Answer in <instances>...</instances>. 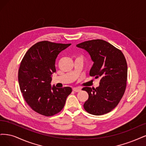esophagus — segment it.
<instances>
[{"label": "esophagus", "mask_w": 146, "mask_h": 146, "mask_svg": "<svg viewBox=\"0 0 146 146\" xmlns=\"http://www.w3.org/2000/svg\"><path fill=\"white\" fill-rule=\"evenodd\" d=\"M73 90L74 92H79L81 90V88H79V87H74L73 88Z\"/></svg>", "instance_id": "esophagus-1"}]
</instances>
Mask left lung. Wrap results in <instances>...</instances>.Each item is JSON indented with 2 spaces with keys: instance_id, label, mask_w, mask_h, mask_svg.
I'll return each instance as SVG.
<instances>
[{
  "instance_id": "8db88e82",
  "label": "left lung",
  "mask_w": 146,
  "mask_h": 146,
  "mask_svg": "<svg viewBox=\"0 0 146 146\" xmlns=\"http://www.w3.org/2000/svg\"><path fill=\"white\" fill-rule=\"evenodd\" d=\"M76 46L90 56L93 64L90 76L101 78L100 86L96 88H82L88 94L84 109L94 115L107 113L118 104L125 92L127 65L124 56L120 50L101 39L84 42Z\"/></svg>"
}]
</instances>
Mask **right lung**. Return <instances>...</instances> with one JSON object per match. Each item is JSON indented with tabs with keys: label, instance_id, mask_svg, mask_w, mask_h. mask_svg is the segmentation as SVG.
Returning <instances> with one entry per match:
<instances>
[{
	"label": "right lung",
	"instance_id": "right-lung-1",
	"mask_svg": "<svg viewBox=\"0 0 146 146\" xmlns=\"http://www.w3.org/2000/svg\"><path fill=\"white\" fill-rule=\"evenodd\" d=\"M71 44L37 42L27 51L18 72V81L25 101L31 109L46 116H53L64 107L71 87H51L58 55Z\"/></svg>",
	"mask_w": 146,
	"mask_h": 146
}]
</instances>
